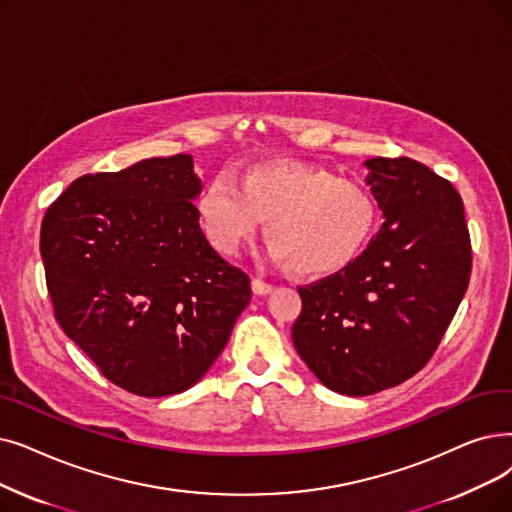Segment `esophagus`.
I'll list each match as a JSON object with an SVG mask.
<instances>
[{
	"mask_svg": "<svg viewBox=\"0 0 512 512\" xmlns=\"http://www.w3.org/2000/svg\"><path fill=\"white\" fill-rule=\"evenodd\" d=\"M251 288H253V293H255V295H268V293H272V291H274V286H272L270 282L261 280V278H253Z\"/></svg>",
	"mask_w": 512,
	"mask_h": 512,
	"instance_id": "obj_1",
	"label": "esophagus"
}]
</instances>
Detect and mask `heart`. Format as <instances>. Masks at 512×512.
<instances>
[{
    "mask_svg": "<svg viewBox=\"0 0 512 512\" xmlns=\"http://www.w3.org/2000/svg\"><path fill=\"white\" fill-rule=\"evenodd\" d=\"M213 247L236 255L265 219L274 259L299 276L335 274L358 257L376 226V203L358 182L305 163H257L238 184L219 173L196 201Z\"/></svg>",
    "mask_w": 512,
    "mask_h": 512,
    "instance_id": "heart-1",
    "label": "heart"
}]
</instances>
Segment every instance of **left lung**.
Returning <instances> with one entry per match:
<instances>
[{
    "instance_id": "obj_1",
    "label": "left lung",
    "mask_w": 512,
    "mask_h": 512,
    "mask_svg": "<svg viewBox=\"0 0 512 512\" xmlns=\"http://www.w3.org/2000/svg\"><path fill=\"white\" fill-rule=\"evenodd\" d=\"M385 224L341 272L297 286L293 343L332 391L372 395L433 358L469 288L473 251L458 190L418 161H366Z\"/></svg>"
}]
</instances>
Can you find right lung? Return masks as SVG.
Here are the masks:
<instances>
[{"instance_id": "add662e5", "label": "right lung", "mask_w": 512, "mask_h": 512, "mask_svg": "<svg viewBox=\"0 0 512 512\" xmlns=\"http://www.w3.org/2000/svg\"><path fill=\"white\" fill-rule=\"evenodd\" d=\"M192 157L87 173L41 221L54 318L102 376L142 397L182 393L224 351L251 280L198 226Z\"/></svg>"}]
</instances>
